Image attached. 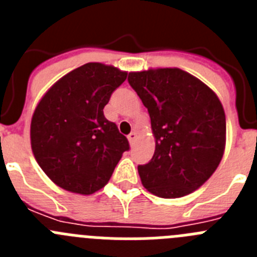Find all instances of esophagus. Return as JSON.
<instances>
[{"label":"esophagus","instance_id":"obj_1","mask_svg":"<svg viewBox=\"0 0 257 257\" xmlns=\"http://www.w3.org/2000/svg\"><path fill=\"white\" fill-rule=\"evenodd\" d=\"M136 136H138V133H136V131H133V133H131L130 135L127 136V138H128V142H130V144H133V143L135 142Z\"/></svg>","mask_w":257,"mask_h":257}]
</instances>
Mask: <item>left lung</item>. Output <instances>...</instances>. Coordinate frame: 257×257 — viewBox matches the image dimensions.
Listing matches in <instances>:
<instances>
[{
	"label": "left lung",
	"instance_id": "1",
	"mask_svg": "<svg viewBox=\"0 0 257 257\" xmlns=\"http://www.w3.org/2000/svg\"><path fill=\"white\" fill-rule=\"evenodd\" d=\"M128 83L148 109L156 139L152 160L138 166L143 185L161 198L198 189L225 149V113L217 95L179 68L130 72Z\"/></svg>",
	"mask_w": 257,
	"mask_h": 257
}]
</instances>
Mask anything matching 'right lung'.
<instances>
[{
	"mask_svg": "<svg viewBox=\"0 0 257 257\" xmlns=\"http://www.w3.org/2000/svg\"><path fill=\"white\" fill-rule=\"evenodd\" d=\"M127 72L87 63L55 82L42 96L31 122L32 152L58 187L92 194L105 187L130 149L126 136L104 117L110 95Z\"/></svg>",
	"mask_w": 257,
	"mask_h": 257,
	"instance_id": "add662e5",
	"label": "right lung"
}]
</instances>
